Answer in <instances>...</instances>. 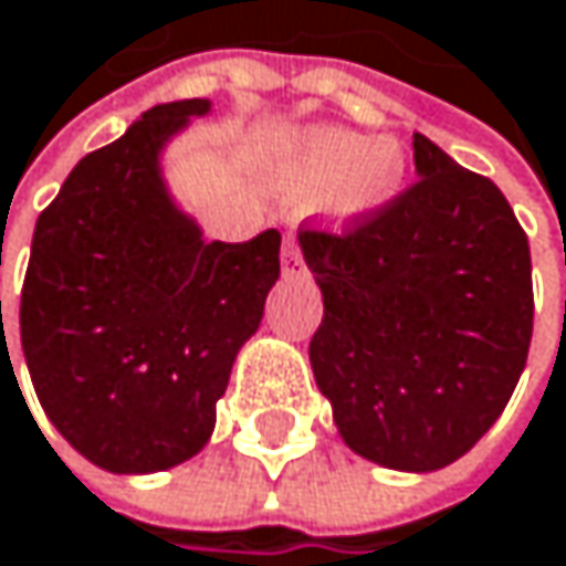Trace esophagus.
I'll use <instances>...</instances> for the list:
<instances>
[{"label": "esophagus", "instance_id": "esophagus-1", "mask_svg": "<svg viewBox=\"0 0 566 566\" xmlns=\"http://www.w3.org/2000/svg\"><path fill=\"white\" fill-rule=\"evenodd\" d=\"M283 273L286 276L303 273V256H300V247H296L293 237H286V243H283Z\"/></svg>", "mask_w": 566, "mask_h": 566}]
</instances>
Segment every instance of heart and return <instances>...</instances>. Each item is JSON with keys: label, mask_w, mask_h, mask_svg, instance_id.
<instances>
[{"label": "heart", "mask_w": 566, "mask_h": 566, "mask_svg": "<svg viewBox=\"0 0 566 566\" xmlns=\"http://www.w3.org/2000/svg\"><path fill=\"white\" fill-rule=\"evenodd\" d=\"M273 184L293 197L323 193L336 220H359L402 193L406 154L389 138L366 142L343 128H306L280 147Z\"/></svg>", "instance_id": "obj_1"}]
</instances>
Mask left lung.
<instances>
[{"label":"left lung","mask_w":566,"mask_h":566,"mask_svg":"<svg viewBox=\"0 0 566 566\" xmlns=\"http://www.w3.org/2000/svg\"><path fill=\"white\" fill-rule=\"evenodd\" d=\"M419 180L346 230H300L323 290L310 343L343 441L438 471L504 412L531 349V247L494 180L412 138Z\"/></svg>","instance_id":"obj_1"}]
</instances>
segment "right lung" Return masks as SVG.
I'll return each mask as SVG.
<instances>
[{
    "label": "right lung",
    "instance_id": "obj_1",
    "mask_svg": "<svg viewBox=\"0 0 566 566\" xmlns=\"http://www.w3.org/2000/svg\"><path fill=\"white\" fill-rule=\"evenodd\" d=\"M207 98L144 112L85 154L39 213L22 283V353L62 438L115 474L193 458L240 346L280 280V230L203 240L160 177V147Z\"/></svg>",
    "mask_w": 566,
    "mask_h": 566
}]
</instances>
